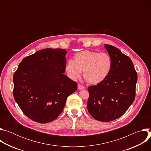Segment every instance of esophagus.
Listing matches in <instances>:
<instances>
[{
	"mask_svg": "<svg viewBox=\"0 0 151 151\" xmlns=\"http://www.w3.org/2000/svg\"><path fill=\"white\" fill-rule=\"evenodd\" d=\"M78 89H79V90H83V89H84V88H85V87H83V86L81 85V84H79V85H78Z\"/></svg>",
	"mask_w": 151,
	"mask_h": 151,
	"instance_id": "obj_1",
	"label": "esophagus"
}]
</instances>
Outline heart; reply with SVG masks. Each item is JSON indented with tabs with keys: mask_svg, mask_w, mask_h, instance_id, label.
I'll return each instance as SVG.
<instances>
[{
	"mask_svg": "<svg viewBox=\"0 0 151 151\" xmlns=\"http://www.w3.org/2000/svg\"><path fill=\"white\" fill-rule=\"evenodd\" d=\"M112 65V60L107 54L86 50L76 53L74 61L69 60L65 69L68 76L73 79L78 78L83 72L86 81L97 84L107 77Z\"/></svg>",
	"mask_w": 151,
	"mask_h": 151,
	"instance_id": "obj_1",
	"label": "heart"
}]
</instances>
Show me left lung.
Listing matches in <instances>:
<instances>
[{"label": "left lung", "mask_w": 151, "mask_h": 151, "mask_svg": "<svg viewBox=\"0 0 151 151\" xmlns=\"http://www.w3.org/2000/svg\"><path fill=\"white\" fill-rule=\"evenodd\" d=\"M112 60L107 77L96 85L88 88L87 108L96 120L109 122L122 115L135 99L137 74L133 63L118 48L104 44Z\"/></svg>", "instance_id": "1"}]
</instances>
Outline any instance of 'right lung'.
I'll list each match as a JSON object with an SVG mask.
<instances>
[{"mask_svg": "<svg viewBox=\"0 0 151 151\" xmlns=\"http://www.w3.org/2000/svg\"><path fill=\"white\" fill-rule=\"evenodd\" d=\"M67 51L46 48L25 57L14 74V97L28 118L48 123L61 113L77 83L65 72Z\"/></svg>", "mask_w": 151, "mask_h": 151, "instance_id": "obj_1", "label": "right lung"}]
</instances>
